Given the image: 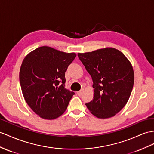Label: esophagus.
<instances>
[{"label":"esophagus","instance_id":"1","mask_svg":"<svg viewBox=\"0 0 154 154\" xmlns=\"http://www.w3.org/2000/svg\"><path fill=\"white\" fill-rule=\"evenodd\" d=\"M83 92H84V89H81V90H79V91L77 92V94L79 96H81L82 94L83 93Z\"/></svg>","mask_w":154,"mask_h":154}]
</instances>
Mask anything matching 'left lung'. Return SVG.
<instances>
[{"mask_svg": "<svg viewBox=\"0 0 154 154\" xmlns=\"http://www.w3.org/2000/svg\"><path fill=\"white\" fill-rule=\"evenodd\" d=\"M93 81L94 97L86 103L99 118L112 117L127 103L134 84L133 67L125 55L115 48L78 53Z\"/></svg>", "mask_w": 154, "mask_h": 154, "instance_id": "1", "label": "left lung"}]
</instances>
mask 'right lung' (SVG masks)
<instances>
[{
  "instance_id": "1",
  "label": "right lung",
  "mask_w": 154,
  "mask_h": 154,
  "mask_svg": "<svg viewBox=\"0 0 154 154\" xmlns=\"http://www.w3.org/2000/svg\"><path fill=\"white\" fill-rule=\"evenodd\" d=\"M75 57V53L43 46L24 58L19 72L22 93L39 116L53 120L65 112L75 94L65 88V72Z\"/></svg>"
}]
</instances>
